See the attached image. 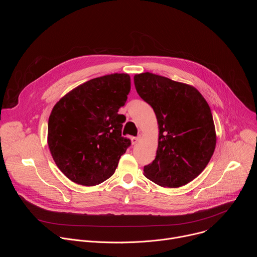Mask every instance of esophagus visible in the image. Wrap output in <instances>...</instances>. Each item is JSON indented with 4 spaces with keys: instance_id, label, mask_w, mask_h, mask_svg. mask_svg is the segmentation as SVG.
<instances>
[{
    "instance_id": "obj_1",
    "label": "esophagus",
    "mask_w": 257,
    "mask_h": 257,
    "mask_svg": "<svg viewBox=\"0 0 257 257\" xmlns=\"http://www.w3.org/2000/svg\"><path fill=\"white\" fill-rule=\"evenodd\" d=\"M139 140H140V136H136V137H132V138H131V141H132V144H133V145L137 144V143L139 142Z\"/></svg>"
}]
</instances>
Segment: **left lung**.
<instances>
[{
	"instance_id": "8db88e82",
	"label": "left lung",
	"mask_w": 257,
	"mask_h": 257,
	"mask_svg": "<svg viewBox=\"0 0 257 257\" xmlns=\"http://www.w3.org/2000/svg\"><path fill=\"white\" fill-rule=\"evenodd\" d=\"M134 84L154 108L160 129L157 156L144 166L145 177L164 187L186 185L204 170L215 149L208 103L196 88L153 73L135 75Z\"/></svg>"
}]
</instances>
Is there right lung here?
<instances>
[{"label": "right lung", "instance_id": "add662e5", "mask_svg": "<svg viewBox=\"0 0 257 257\" xmlns=\"http://www.w3.org/2000/svg\"><path fill=\"white\" fill-rule=\"evenodd\" d=\"M131 88L128 74L91 79L62 97L48 123L52 157L71 181L93 186L111 177L131 145L118 114Z\"/></svg>", "mask_w": 257, "mask_h": 257}]
</instances>
